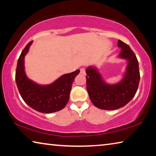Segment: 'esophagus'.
Segmentation results:
<instances>
[{
  "label": "esophagus",
  "mask_w": 156,
  "mask_h": 156,
  "mask_svg": "<svg viewBox=\"0 0 156 156\" xmlns=\"http://www.w3.org/2000/svg\"><path fill=\"white\" fill-rule=\"evenodd\" d=\"M80 73H81V74L85 75V74H86L85 69H84V68H81V69H80Z\"/></svg>",
  "instance_id": "esophagus-1"
}]
</instances>
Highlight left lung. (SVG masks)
Here are the masks:
<instances>
[{
	"label": "left lung",
	"instance_id": "obj_1",
	"mask_svg": "<svg viewBox=\"0 0 156 156\" xmlns=\"http://www.w3.org/2000/svg\"><path fill=\"white\" fill-rule=\"evenodd\" d=\"M121 51L118 58L127 62L121 80L109 84L102 78L96 66H89L86 69L87 89L94 106L104 110H115L129 103L135 96L140 82L138 59L128 44L118 41Z\"/></svg>",
	"mask_w": 156,
	"mask_h": 156
}]
</instances>
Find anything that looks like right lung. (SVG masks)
I'll use <instances>...</instances> for the list:
<instances>
[{
	"label": "right lung",
	"instance_id": "obj_1",
	"mask_svg": "<svg viewBox=\"0 0 156 156\" xmlns=\"http://www.w3.org/2000/svg\"><path fill=\"white\" fill-rule=\"evenodd\" d=\"M32 43L31 41L26 45L18 60L16 71L18 89L25 103L37 112L43 113L58 112L68 102L72 83L80 70L62 75L49 84H39L30 80L25 73V56Z\"/></svg>",
	"mask_w": 156,
	"mask_h": 156
}]
</instances>
